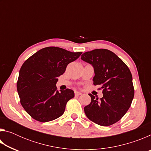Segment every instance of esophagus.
Here are the masks:
<instances>
[{
    "mask_svg": "<svg viewBox=\"0 0 151 151\" xmlns=\"http://www.w3.org/2000/svg\"><path fill=\"white\" fill-rule=\"evenodd\" d=\"M75 96H80V95H81L82 93H79V92H77V91H75Z\"/></svg>",
    "mask_w": 151,
    "mask_h": 151,
    "instance_id": "34e87169",
    "label": "esophagus"
}]
</instances>
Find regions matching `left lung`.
<instances>
[{"label":"left lung","instance_id":"1","mask_svg":"<svg viewBox=\"0 0 151 151\" xmlns=\"http://www.w3.org/2000/svg\"><path fill=\"white\" fill-rule=\"evenodd\" d=\"M81 59L94 67V85H101L103 96L93 94L91 103L85 107L86 116L101 126H110L126 114L134 98L132 76L129 67L112 51L99 48L88 51Z\"/></svg>","mask_w":151,"mask_h":151}]
</instances>
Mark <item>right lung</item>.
<instances>
[{"label": "right lung", "mask_w": 151, "mask_h": 151, "mask_svg": "<svg viewBox=\"0 0 151 151\" xmlns=\"http://www.w3.org/2000/svg\"><path fill=\"white\" fill-rule=\"evenodd\" d=\"M81 54L48 47L24 61L19 71L17 87L21 105L32 119L45 122L64 113L66 103L75 93L68 88L58 92L56 86L57 78Z\"/></svg>", "instance_id": "right-lung-1"}]
</instances>
